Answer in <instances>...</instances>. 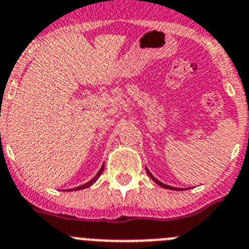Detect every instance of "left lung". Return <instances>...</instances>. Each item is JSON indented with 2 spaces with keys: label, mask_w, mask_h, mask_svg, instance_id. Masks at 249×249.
Returning <instances> with one entry per match:
<instances>
[{
  "label": "left lung",
  "mask_w": 249,
  "mask_h": 249,
  "mask_svg": "<svg viewBox=\"0 0 249 249\" xmlns=\"http://www.w3.org/2000/svg\"><path fill=\"white\" fill-rule=\"evenodd\" d=\"M145 169H146V167H145ZM146 172H147V175H149L150 178H151V180L154 181V182H156L159 186H161V187H163V189L175 190V191H181V190L178 189V187H172V186H169V185H166V183H162V182H161V181H159L158 178H154V176H152V174H151V172H150L147 169H146Z\"/></svg>",
  "instance_id": "8db88e82"
}]
</instances>
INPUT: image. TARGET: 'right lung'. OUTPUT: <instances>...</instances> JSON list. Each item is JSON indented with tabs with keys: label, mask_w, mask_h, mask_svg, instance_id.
<instances>
[{
	"label": "right lung",
	"mask_w": 249,
	"mask_h": 249,
	"mask_svg": "<svg viewBox=\"0 0 249 249\" xmlns=\"http://www.w3.org/2000/svg\"><path fill=\"white\" fill-rule=\"evenodd\" d=\"M103 171H104V165H103V166L100 167V170H99V171H98V174L95 175V176H94V178H91L90 181H88V182L84 183V185H82V186H78V187H74V189H71V190H69V191H78V190L87 189V187H89V186H90V185H93V183L95 182V181H97L98 178H99V176H100V175H102ZM67 191H68V190H67Z\"/></svg>",
	"instance_id": "right-lung-1"
}]
</instances>
